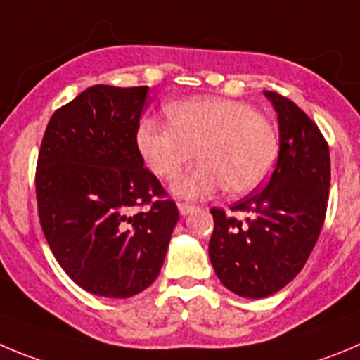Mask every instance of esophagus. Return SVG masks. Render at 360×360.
Masks as SVG:
<instances>
[{"mask_svg":"<svg viewBox=\"0 0 360 360\" xmlns=\"http://www.w3.org/2000/svg\"><path fill=\"white\" fill-rule=\"evenodd\" d=\"M177 210H179V213L183 214V217H186V214H190L191 211L195 210V206H193V204H188V202H179L177 204Z\"/></svg>","mask_w":360,"mask_h":360,"instance_id":"1","label":"esophagus"}]
</instances>
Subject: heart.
Segmentation results:
<instances>
[{"label":"heart","mask_w":360,"mask_h":360,"mask_svg":"<svg viewBox=\"0 0 360 360\" xmlns=\"http://www.w3.org/2000/svg\"><path fill=\"white\" fill-rule=\"evenodd\" d=\"M170 124L142 120L136 149L150 172L174 179L197 156L202 163L172 184L174 195L200 199L229 188L247 195L268 179L277 161L274 126L250 104L199 97L169 106Z\"/></svg>","instance_id":"obj_1"}]
</instances>
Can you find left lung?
I'll use <instances>...</instances> for the list:
<instances>
[{
  "label": "left lung",
  "instance_id": "obj_1",
  "mask_svg": "<svg viewBox=\"0 0 360 360\" xmlns=\"http://www.w3.org/2000/svg\"><path fill=\"white\" fill-rule=\"evenodd\" d=\"M277 112L278 158L266 186L231 211L213 207L210 259L238 297L264 298L293 281L321 233L330 186V154L318 126L293 101L264 90Z\"/></svg>",
  "mask_w": 360,
  "mask_h": 360
}]
</instances>
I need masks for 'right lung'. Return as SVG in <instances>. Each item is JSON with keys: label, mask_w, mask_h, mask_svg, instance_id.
<instances>
[{"label": "right lung", "mask_w": 360, "mask_h": 360, "mask_svg": "<svg viewBox=\"0 0 360 360\" xmlns=\"http://www.w3.org/2000/svg\"><path fill=\"white\" fill-rule=\"evenodd\" d=\"M147 99L149 86H90L53 113L40 146L44 236L63 271L97 297L129 298L149 288L179 220L174 200H153L165 190L136 149ZM143 203L151 210L133 215Z\"/></svg>", "instance_id": "add662e5"}]
</instances>
